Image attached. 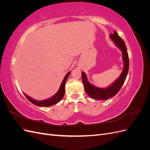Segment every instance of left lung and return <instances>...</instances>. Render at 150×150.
<instances>
[{"instance_id": "obj_1", "label": "left lung", "mask_w": 150, "mask_h": 150, "mask_svg": "<svg viewBox=\"0 0 150 150\" xmlns=\"http://www.w3.org/2000/svg\"><path fill=\"white\" fill-rule=\"evenodd\" d=\"M110 37L116 46L121 50L122 54L124 67L119 78L108 88H100L91 84L88 80L86 74L84 72H81L86 93L89 97L98 100H106L115 96L123 85L129 70V57L124 40L120 37L116 31H115L113 34H111Z\"/></svg>"}]
</instances>
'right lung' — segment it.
Instances as JSON below:
<instances>
[{
  "label": "right lung",
  "instance_id": "add662e5",
  "mask_svg": "<svg viewBox=\"0 0 150 150\" xmlns=\"http://www.w3.org/2000/svg\"><path fill=\"white\" fill-rule=\"evenodd\" d=\"M70 73H71L70 71L67 72V74L64 77V79H63L62 82L61 83L59 89L58 91L51 98H48L47 99H44V100L38 101V100H35V99H34L33 98L29 97L25 93H24V94L25 95V96L29 101H30L32 103H33L36 106H41V107H47V106H51L54 105V104H56L57 103L59 102L62 99V98L64 97V95L65 93V84Z\"/></svg>",
  "mask_w": 150,
  "mask_h": 150
}]
</instances>
